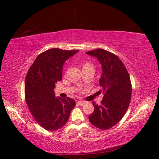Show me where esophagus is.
I'll use <instances>...</instances> for the list:
<instances>
[{
  "label": "esophagus",
  "instance_id": "34e87169",
  "mask_svg": "<svg viewBox=\"0 0 159 159\" xmlns=\"http://www.w3.org/2000/svg\"><path fill=\"white\" fill-rule=\"evenodd\" d=\"M77 103L79 104V105H83V104L85 103V102H84V101H78Z\"/></svg>",
  "mask_w": 159,
  "mask_h": 159
}]
</instances>
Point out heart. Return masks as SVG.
<instances>
[{
  "label": "heart",
  "mask_w": 159,
  "mask_h": 159,
  "mask_svg": "<svg viewBox=\"0 0 159 159\" xmlns=\"http://www.w3.org/2000/svg\"><path fill=\"white\" fill-rule=\"evenodd\" d=\"M80 66L82 67L83 71H86V70L95 71V66L89 61H83L81 64H80Z\"/></svg>",
  "instance_id": "1"
}]
</instances>
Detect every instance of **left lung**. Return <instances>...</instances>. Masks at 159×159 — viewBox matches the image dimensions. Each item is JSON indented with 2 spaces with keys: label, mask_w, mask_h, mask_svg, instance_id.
Returning <instances> with one entry per match:
<instances>
[{
  "label": "left lung",
  "mask_w": 159,
  "mask_h": 159,
  "mask_svg": "<svg viewBox=\"0 0 159 159\" xmlns=\"http://www.w3.org/2000/svg\"><path fill=\"white\" fill-rule=\"evenodd\" d=\"M102 64L99 85L104 95L100 105L93 102L95 110L89 116L91 124L101 130L112 128L121 120L129 107L132 85L130 75L117 55L101 48L86 52Z\"/></svg>",
  "instance_id": "left-lung-1"
}]
</instances>
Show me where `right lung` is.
I'll return each instance as SVG.
<instances>
[{"label":"right lung","instance_id":"obj_1","mask_svg":"<svg viewBox=\"0 0 159 159\" xmlns=\"http://www.w3.org/2000/svg\"><path fill=\"white\" fill-rule=\"evenodd\" d=\"M79 51L51 48L38 56L26 74V104L36 121L45 130L62 128L76 105L70 98H55L53 90L61 80L64 61Z\"/></svg>","mask_w":159,"mask_h":159}]
</instances>
